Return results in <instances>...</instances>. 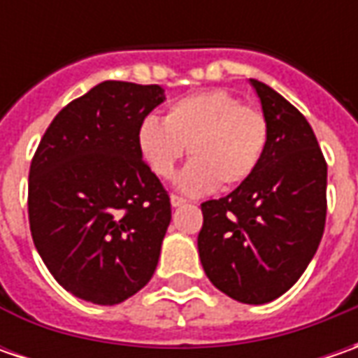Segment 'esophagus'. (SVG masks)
<instances>
[{
  "mask_svg": "<svg viewBox=\"0 0 358 358\" xmlns=\"http://www.w3.org/2000/svg\"><path fill=\"white\" fill-rule=\"evenodd\" d=\"M187 201L183 197H179V195H171V205L173 207H181V205H185Z\"/></svg>",
  "mask_w": 358,
  "mask_h": 358,
  "instance_id": "1",
  "label": "esophagus"
}]
</instances>
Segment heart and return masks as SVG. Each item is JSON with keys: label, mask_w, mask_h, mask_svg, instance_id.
Returning <instances> with one entry per match:
<instances>
[{"label": "heart", "mask_w": 358, "mask_h": 358, "mask_svg": "<svg viewBox=\"0 0 358 358\" xmlns=\"http://www.w3.org/2000/svg\"><path fill=\"white\" fill-rule=\"evenodd\" d=\"M268 145V119L227 90H207L169 105L165 121L145 117L137 147L149 169L169 181L185 157L193 161L179 177L187 195H203L247 183L259 169Z\"/></svg>", "instance_id": "1"}]
</instances>
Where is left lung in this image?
I'll return each mask as SVG.
<instances>
[{"label": "left lung", "mask_w": 358, "mask_h": 358, "mask_svg": "<svg viewBox=\"0 0 358 358\" xmlns=\"http://www.w3.org/2000/svg\"><path fill=\"white\" fill-rule=\"evenodd\" d=\"M251 85L268 119L267 151L247 183L201 203L197 247L219 291L263 305L287 293L317 253L327 219V161L295 105L257 79Z\"/></svg>", "instance_id": "left-lung-1"}]
</instances>
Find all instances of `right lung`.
I'll return each mask as SVG.
<instances>
[{
    "instance_id": "right-lung-1",
    "label": "right lung",
    "mask_w": 358,
    "mask_h": 358,
    "mask_svg": "<svg viewBox=\"0 0 358 358\" xmlns=\"http://www.w3.org/2000/svg\"><path fill=\"white\" fill-rule=\"evenodd\" d=\"M163 99L161 85L103 81L63 107L31 159L35 249L83 301L123 303L155 273L171 201L141 159L137 129Z\"/></svg>"
}]
</instances>
